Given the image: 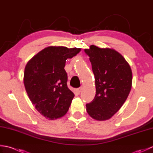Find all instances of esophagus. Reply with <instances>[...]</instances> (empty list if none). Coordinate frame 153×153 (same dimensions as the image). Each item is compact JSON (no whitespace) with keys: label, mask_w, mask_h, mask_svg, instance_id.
Here are the masks:
<instances>
[{"label":"esophagus","mask_w":153,"mask_h":153,"mask_svg":"<svg viewBox=\"0 0 153 153\" xmlns=\"http://www.w3.org/2000/svg\"><path fill=\"white\" fill-rule=\"evenodd\" d=\"M82 87H79V88H77V89H76V91H77V93L79 94V93H81V91H82Z\"/></svg>","instance_id":"1"}]
</instances>
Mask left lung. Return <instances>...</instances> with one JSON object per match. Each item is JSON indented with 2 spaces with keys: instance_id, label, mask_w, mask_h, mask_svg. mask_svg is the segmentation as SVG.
<instances>
[{
  "instance_id": "left-lung-1",
  "label": "left lung",
  "mask_w": 153,
  "mask_h": 153,
  "mask_svg": "<svg viewBox=\"0 0 153 153\" xmlns=\"http://www.w3.org/2000/svg\"><path fill=\"white\" fill-rule=\"evenodd\" d=\"M95 76L96 94L86 105L89 115L97 120L110 119L128 98L132 85V72L121 54L111 48L95 45L85 49Z\"/></svg>"
}]
</instances>
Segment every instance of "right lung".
<instances>
[{"label":"right lung","mask_w":153,"mask_h":153,"mask_svg":"<svg viewBox=\"0 0 153 153\" xmlns=\"http://www.w3.org/2000/svg\"><path fill=\"white\" fill-rule=\"evenodd\" d=\"M80 51L79 48L48 47L26 64L24 77L25 90L35 108L45 118H61L69 109L74 94L67 86L64 66L68 58Z\"/></svg>","instance_id":"add662e5"}]
</instances>
